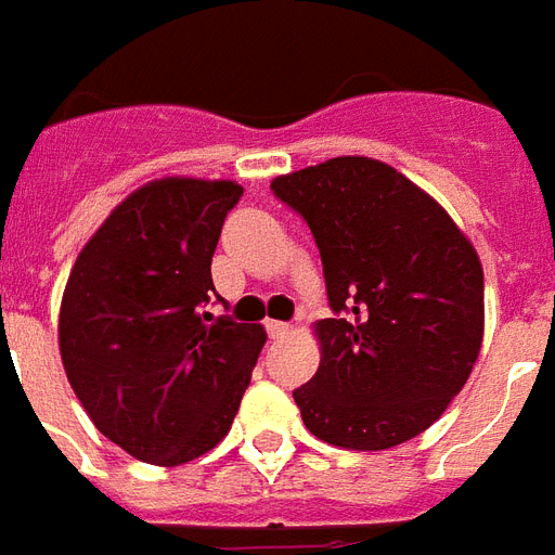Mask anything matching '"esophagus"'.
Masks as SVG:
<instances>
[{"label": "esophagus", "mask_w": 555, "mask_h": 555, "mask_svg": "<svg viewBox=\"0 0 555 555\" xmlns=\"http://www.w3.org/2000/svg\"><path fill=\"white\" fill-rule=\"evenodd\" d=\"M287 332H291V325H287V323H279V320H270V323H268L270 340H282Z\"/></svg>", "instance_id": "obj_1"}]
</instances>
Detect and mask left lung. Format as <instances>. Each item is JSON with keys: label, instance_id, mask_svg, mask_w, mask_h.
Masks as SVG:
<instances>
[{"label": "left lung", "instance_id": "8db88e82", "mask_svg": "<svg viewBox=\"0 0 555 555\" xmlns=\"http://www.w3.org/2000/svg\"><path fill=\"white\" fill-rule=\"evenodd\" d=\"M306 218L334 317L320 370L294 390L328 446L384 451L437 422L483 344V268L442 206L370 156H334L270 183Z\"/></svg>", "mask_w": 555, "mask_h": 555}]
</instances>
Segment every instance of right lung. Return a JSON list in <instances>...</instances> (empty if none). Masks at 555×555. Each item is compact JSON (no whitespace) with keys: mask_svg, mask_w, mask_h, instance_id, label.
Wrapping results in <instances>:
<instances>
[{"mask_svg":"<svg viewBox=\"0 0 555 555\" xmlns=\"http://www.w3.org/2000/svg\"><path fill=\"white\" fill-rule=\"evenodd\" d=\"M232 180L163 177L118 203L69 273L61 358L92 425L142 463L183 465L232 428L268 334L215 317L211 256Z\"/></svg>","mask_w":555,"mask_h":555,"instance_id":"1","label":"right lung"}]
</instances>
